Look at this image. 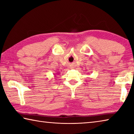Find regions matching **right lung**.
I'll list each match as a JSON object with an SVG mask.
<instances>
[{
	"mask_svg": "<svg viewBox=\"0 0 134 134\" xmlns=\"http://www.w3.org/2000/svg\"><path fill=\"white\" fill-rule=\"evenodd\" d=\"M57 74H58V73H57Z\"/></svg>",
	"mask_w": 134,
	"mask_h": 134,
	"instance_id": "obj_1",
	"label": "right lung"
}]
</instances>
